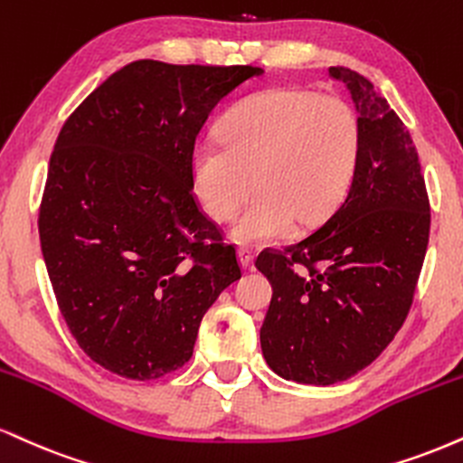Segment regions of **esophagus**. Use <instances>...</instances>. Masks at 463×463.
<instances>
[{
	"label": "esophagus",
	"instance_id": "obj_1",
	"mask_svg": "<svg viewBox=\"0 0 463 463\" xmlns=\"http://www.w3.org/2000/svg\"><path fill=\"white\" fill-rule=\"evenodd\" d=\"M239 263L243 265V269H252L254 265V252L250 248H239Z\"/></svg>",
	"mask_w": 463,
	"mask_h": 463
}]
</instances>
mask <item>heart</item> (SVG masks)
<instances>
[{
    "label": "heart",
    "instance_id": "b5f03b06",
    "mask_svg": "<svg viewBox=\"0 0 463 463\" xmlns=\"http://www.w3.org/2000/svg\"><path fill=\"white\" fill-rule=\"evenodd\" d=\"M217 140L192 148L189 170L200 203L226 222L250 196L231 235L243 246L274 241L295 220L313 226L347 196L358 168L360 120L338 97L278 88L237 103L217 125Z\"/></svg>",
    "mask_w": 463,
    "mask_h": 463
}]
</instances>
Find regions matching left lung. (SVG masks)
<instances>
[{
  "label": "left lung",
  "instance_id": "1",
  "mask_svg": "<svg viewBox=\"0 0 463 463\" xmlns=\"http://www.w3.org/2000/svg\"><path fill=\"white\" fill-rule=\"evenodd\" d=\"M352 94L362 129L347 196L310 235L265 250L271 282L260 347L269 369L313 386L369 366L401 330L429 243V196L403 120L360 72L330 66Z\"/></svg>",
  "mask_w": 463,
  "mask_h": 463
}]
</instances>
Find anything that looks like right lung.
<instances>
[{"mask_svg": "<svg viewBox=\"0 0 463 463\" xmlns=\"http://www.w3.org/2000/svg\"><path fill=\"white\" fill-rule=\"evenodd\" d=\"M260 72L137 60L64 122L38 213L43 259L77 345L109 373L181 369L209 306L241 278L194 198L189 157L215 105Z\"/></svg>", "mask_w": 463, "mask_h": 463, "instance_id": "obj_1", "label": "right lung"}]
</instances>
